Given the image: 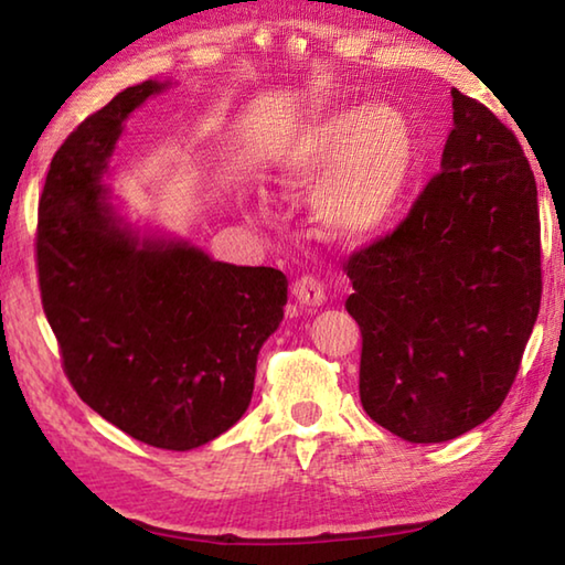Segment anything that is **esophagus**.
<instances>
[{
	"mask_svg": "<svg viewBox=\"0 0 565 565\" xmlns=\"http://www.w3.org/2000/svg\"><path fill=\"white\" fill-rule=\"evenodd\" d=\"M291 294L296 296V301L303 306H321L327 301V291H323V284L317 279L313 274H303L294 281Z\"/></svg>",
	"mask_w": 565,
	"mask_h": 565,
	"instance_id": "34e87169",
	"label": "esophagus"
}]
</instances>
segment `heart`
<instances>
[{
  "mask_svg": "<svg viewBox=\"0 0 565 565\" xmlns=\"http://www.w3.org/2000/svg\"><path fill=\"white\" fill-rule=\"evenodd\" d=\"M414 167V139L404 114L386 104L349 107L311 119L294 134L281 159L284 186L319 181L313 206L329 234L366 238L394 214Z\"/></svg>",
  "mask_w": 565,
  "mask_h": 565,
  "instance_id": "1",
  "label": "heart"
}]
</instances>
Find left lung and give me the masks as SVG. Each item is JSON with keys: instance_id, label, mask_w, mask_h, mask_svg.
I'll return each mask as SVG.
<instances>
[{"instance_id": "8db88e82", "label": "left lung", "mask_w": 565, "mask_h": 565, "mask_svg": "<svg viewBox=\"0 0 565 565\" xmlns=\"http://www.w3.org/2000/svg\"><path fill=\"white\" fill-rule=\"evenodd\" d=\"M441 171L394 232L343 264L363 411L441 444L501 408L541 309L539 191L515 134L458 89Z\"/></svg>"}]
</instances>
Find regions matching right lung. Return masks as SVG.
Segmentation results:
<instances>
[{
	"instance_id": "add662e5",
	"label": "right lung",
	"mask_w": 565,
	"mask_h": 565,
	"mask_svg": "<svg viewBox=\"0 0 565 565\" xmlns=\"http://www.w3.org/2000/svg\"><path fill=\"white\" fill-rule=\"evenodd\" d=\"M164 87H127L64 139L34 248L46 321L79 398L141 444L189 451L244 416L289 284L271 266L139 238L114 214L102 177L121 124Z\"/></svg>"
}]
</instances>
